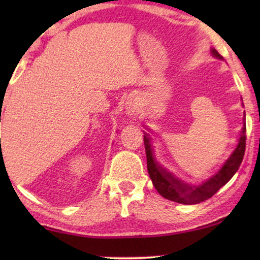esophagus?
Returning a JSON list of instances; mask_svg holds the SVG:
<instances>
[{
  "mask_svg": "<svg viewBox=\"0 0 260 260\" xmlns=\"http://www.w3.org/2000/svg\"><path fill=\"white\" fill-rule=\"evenodd\" d=\"M136 112H137L136 103H135V101H133V99H130V101H127L125 103V115L129 117H134L136 115Z\"/></svg>",
  "mask_w": 260,
  "mask_h": 260,
  "instance_id": "34e87169",
  "label": "esophagus"
}]
</instances>
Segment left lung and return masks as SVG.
Returning <instances> with one entry per match:
<instances>
[{
	"label": "left lung",
	"mask_w": 260,
	"mask_h": 260,
	"mask_svg": "<svg viewBox=\"0 0 260 260\" xmlns=\"http://www.w3.org/2000/svg\"><path fill=\"white\" fill-rule=\"evenodd\" d=\"M211 53L214 58L223 60L222 56L214 48L211 49ZM243 123L244 125L241 127L239 138H238V144L232 154L230 155V157L223 162V165L220 167V169L216 170L211 177H208L207 180H205L204 182L199 184L184 182L183 180L179 179L173 173H170L166 168H163L155 157L151 136L148 133H144V145L145 154H147L148 173L152 181V184H154V187L158 191L159 195H162L167 200L183 205H197L212 198L220 188L225 186L232 179L234 174L237 173V170L239 169L241 161H243L245 154V144H246L245 112Z\"/></svg>",
	"instance_id": "left-lung-1"
}]
</instances>
